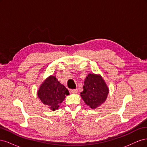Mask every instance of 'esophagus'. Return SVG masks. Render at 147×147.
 I'll return each mask as SVG.
<instances>
[{"label":"esophagus","mask_w":147,"mask_h":147,"mask_svg":"<svg viewBox=\"0 0 147 147\" xmlns=\"http://www.w3.org/2000/svg\"><path fill=\"white\" fill-rule=\"evenodd\" d=\"M70 92L72 93V94H77L78 92V90L77 89H75V90H71Z\"/></svg>","instance_id":"1"}]
</instances>
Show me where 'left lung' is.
Segmentation results:
<instances>
[{
	"label": "left lung",
	"mask_w": 147,
	"mask_h": 147,
	"mask_svg": "<svg viewBox=\"0 0 147 147\" xmlns=\"http://www.w3.org/2000/svg\"><path fill=\"white\" fill-rule=\"evenodd\" d=\"M80 96L92 109L99 107L107 98L109 88L100 74H89L84 79Z\"/></svg>",
	"instance_id": "8db88e82"
}]
</instances>
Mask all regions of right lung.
Instances as JSON below:
<instances>
[{
    "mask_svg": "<svg viewBox=\"0 0 147 147\" xmlns=\"http://www.w3.org/2000/svg\"><path fill=\"white\" fill-rule=\"evenodd\" d=\"M37 95L44 105L51 110L55 111L59 108L66 96L69 95V92L55 76L50 75L40 84Z\"/></svg>",
    "mask_w": 147,
    "mask_h": 147,
    "instance_id": "right-lung-1",
    "label": "right lung"
}]
</instances>
